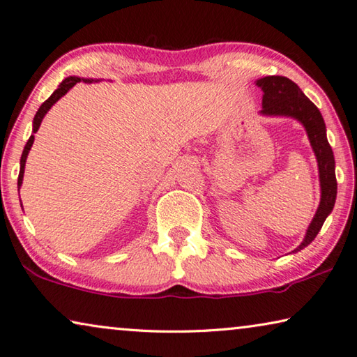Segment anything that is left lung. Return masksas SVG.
Wrapping results in <instances>:
<instances>
[{
	"label": "left lung",
	"mask_w": 357,
	"mask_h": 357,
	"mask_svg": "<svg viewBox=\"0 0 357 357\" xmlns=\"http://www.w3.org/2000/svg\"><path fill=\"white\" fill-rule=\"evenodd\" d=\"M257 85L264 91L262 95V115H284L297 118L305 126L309 141L319 161L321 199L319 210L307 228L303 242L295 248L298 252L312 242L324 225L328 214L333 211L335 196H337V180L334 171L333 149L326 139L325 121L311 100L300 86L284 76H266L257 80Z\"/></svg>",
	"instance_id": "left-lung-1"
}]
</instances>
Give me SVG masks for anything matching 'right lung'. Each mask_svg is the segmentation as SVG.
<instances>
[{"mask_svg":"<svg viewBox=\"0 0 357 357\" xmlns=\"http://www.w3.org/2000/svg\"><path fill=\"white\" fill-rule=\"evenodd\" d=\"M80 77H66L62 84L59 85V89L52 93V95L45 100V102L40 105V109H38V112L36 113V118H33V129H32V132L36 133L37 130H38V127H40V124H42V119H43V116L46 115V112H48L51 107L57 102V100L62 98L66 91H68L71 86H74L76 85L77 82H80ZM91 82V80H90ZM32 143H33V135H31V138L28 139V143H26V146H24V151H23V153H22V161H20V176H18V190H20V186H22V181H23V174H24V165H26V158H28V153H29V151H31V147H32Z\"/></svg>","mask_w":357,"mask_h":357,"instance_id":"right-lung-1","label":"right lung"}]
</instances>
